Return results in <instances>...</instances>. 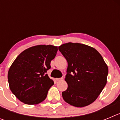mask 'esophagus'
<instances>
[{"mask_svg":"<svg viewBox=\"0 0 120 120\" xmlns=\"http://www.w3.org/2000/svg\"><path fill=\"white\" fill-rule=\"evenodd\" d=\"M62 79H63V77H61V78H56V80L57 82H59L62 80Z\"/></svg>","mask_w":120,"mask_h":120,"instance_id":"obj_1","label":"esophagus"}]
</instances>
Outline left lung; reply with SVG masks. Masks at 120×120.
Here are the masks:
<instances>
[{
	"mask_svg": "<svg viewBox=\"0 0 120 120\" xmlns=\"http://www.w3.org/2000/svg\"><path fill=\"white\" fill-rule=\"evenodd\" d=\"M58 49L68 62L65 78L68 88L62 93L64 100L79 108L89 105L106 84V64L98 51L85 44L68 43Z\"/></svg>",
	"mask_w": 120,
	"mask_h": 120,
	"instance_id": "1",
	"label": "left lung"
}]
</instances>
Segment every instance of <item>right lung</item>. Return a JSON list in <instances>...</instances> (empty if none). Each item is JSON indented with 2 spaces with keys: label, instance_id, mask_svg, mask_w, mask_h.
Returning <instances> with one entry per match:
<instances>
[{
  "label": "right lung",
  "instance_id": "1",
  "mask_svg": "<svg viewBox=\"0 0 120 120\" xmlns=\"http://www.w3.org/2000/svg\"><path fill=\"white\" fill-rule=\"evenodd\" d=\"M57 51L56 46L38 45L26 49L15 59L8 71V79L11 91L19 100L37 105L45 99L54 84L46 73Z\"/></svg>",
  "mask_w": 120,
  "mask_h": 120
}]
</instances>
